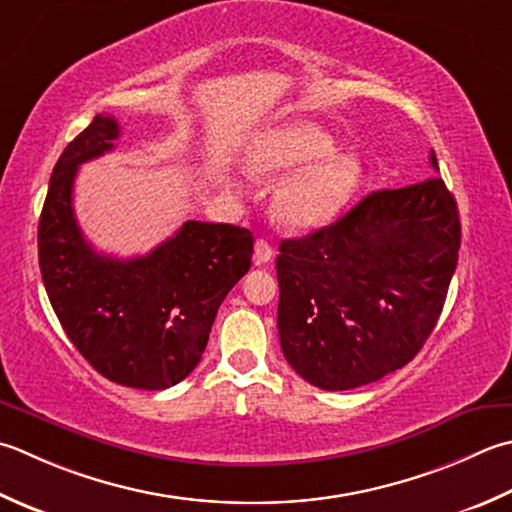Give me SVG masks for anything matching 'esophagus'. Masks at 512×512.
I'll list each match as a JSON object with an SVG mask.
<instances>
[{
	"mask_svg": "<svg viewBox=\"0 0 512 512\" xmlns=\"http://www.w3.org/2000/svg\"><path fill=\"white\" fill-rule=\"evenodd\" d=\"M273 257H275V248L270 246L266 239H257L255 242V264L257 266L268 264V262H273Z\"/></svg>",
	"mask_w": 512,
	"mask_h": 512,
	"instance_id": "obj_1",
	"label": "esophagus"
}]
</instances>
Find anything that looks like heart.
<instances>
[{
    "instance_id": "obj_1",
    "label": "heart",
    "mask_w": 512,
    "mask_h": 512,
    "mask_svg": "<svg viewBox=\"0 0 512 512\" xmlns=\"http://www.w3.org/2000/svg\"><path fill=\"white\" fill-rule=\"evenodd\" d=\"M305 170L302 171L301 168ZM255 175H288L275 195L279 222L290 228H317L333 222L355 202L364 186V159L315 122H290L270 128L248 150Z\"/></svg>"
}]
</instances>
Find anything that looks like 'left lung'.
Listing matches in <instances>:
<instances>
[{"label":"left lung","instance_id":"obj_1","mask_svg":"<svg viewBox=\"0 0 512 512\" xmlns=\"http://www.w3.org/2000/svg\"><path fill=\"white\" fill-rule=\"evenodd\" d=\"M437 170V157L430 153ZM462 244L442 177L366 195L335 224L279 244L277 328L308 384L350 390L406 366L433 333Z\"/></svg>","mask_w":512,"mask_h":512}]
</instances>
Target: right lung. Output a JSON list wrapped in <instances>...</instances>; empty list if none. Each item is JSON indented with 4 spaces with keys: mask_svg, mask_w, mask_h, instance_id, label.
Returning a JSON list of instances; mask_svg holds the SVG:
<instances>
[{
    "mask_svg": "<svg viewBox=\"0 0 512 512\" xmlns=\"http://www.w3.org/2000/svg\"><path fill=\"white\" fill-rule=\"evenodd\" d=\"M117 137V119L97 115L59 155L39 217V270L59 324L99 375L162 390L202 359L219 304L248 273L253 233L186 222L144 257L95 253L77 226L73 182Z\"/></svg>",
    "mask_w": 512,
    "mask_h": 512,
    "instance_id": "1",
    "label": "right lung"
}]
</instances>
